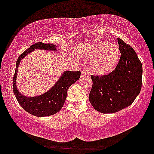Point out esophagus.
I'll list each match as a JSON object with an SVG mask.
<instances>
[{
    "mask_svg": "<svg viewBox=\"0 0 154 154\" xmlns=\"http://www.w3.org/2000/svg\"><path fill=\"white\" fill-rule=\"evenodd\" d=\"M89 75V72H88V70L83 69L82 71V74H81V77H85V76Z\"/></svg>",
    "mask_w": 154,
    "mask_h": 154,
    "instance_id": "esophagus-1",
    "label": "esophagus"
}]
</instances>
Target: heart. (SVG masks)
<instances>
[{
	"label": "heart",
	"instance_id": "obj_1",
	"mask_svg": "<svg viewBox=\"0 0 154 154\" xmlns=\"http://www.w3.org/2000/svg\"><path fill=\"white\" fill-rule=\"evenodd\" d=\"M89 58L94 60L93 71L98 75H104L110 72L117 62L119 51L114 44L106 42L97 44L89 54Z\"/></svg>",
	"mask_w": 154,
	"mask_h": 154
}]
</instances>
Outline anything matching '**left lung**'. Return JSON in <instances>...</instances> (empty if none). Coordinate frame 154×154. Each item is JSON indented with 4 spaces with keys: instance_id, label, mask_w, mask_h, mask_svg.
Returning <instances> with one entry per match:
<instances>
[{
    "instance_id": "8db88e82",
    "label": "left lung",
    "mask_w": 154,
    "mask_h": 154,
    "mask_svg": "<svg viewBox=\"0 0 154 154\" xmlns=\"http://www.w3.org/2000/svg\"><path fill=\"white\" fill-rule=\"evenodd\" d=\"M117 40L121 56L115 69L108 75H91L90 102L103 114L115 113L129 106L142 86V63L130 45L122 39Z\"/></svg>"
}]
</instances>
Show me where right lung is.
Here are the masks:
<instances>
[{
  "label": "right lung",
  "instance_id": "1",
  "mask_svg": "<svg viewBox=\"0 0 154 154\" xmlns=\"http://www.w3.org/2000/svg\"><path fill=\"white\" fill-rule=\"evenodd\" d=\"M56 51V45L51 43L38 42L33 44L19 56L16 63V70L13 79V90L18 103L26 111L37 116H47L56 114L63 107L66 98L69 88L80 77L81 72H64L54 86L46 93L35 97H26L21 94L16 85L17 69L21 60L35 49Z\"/></svg>",
  "mask_w": 154,
  "mask_h": 154
}]
</instances>
